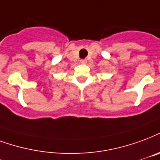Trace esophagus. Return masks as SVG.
<instances>
[{"label":"esophagus","instance_id":"1","mask_svg":"<svg viewBox=\"0 0 160 160\" xmlns=\"http://www.w3.org/2000/svg\"><path fill=\"white\" fill-rule=\"evenodd\" d=\"M80 62H81L82 64H85V63H86V62H87V61H86V59H82V60L80 61Z\"/></svg>","mask_w":160,"mask_h":160}]
</instances>
